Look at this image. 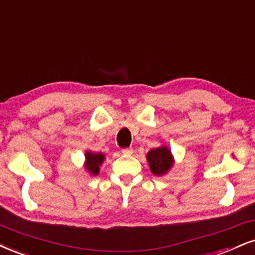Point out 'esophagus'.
I'll use <instances>...</instances> for the list:
<instances>
[{"mask_svg":"<svg viewBox=\"0 0 255 255\" xmlns=\"http://www.w3.org/2000/svg\"><path fill=\"white\" fill-rule=\"evenodd\" d=\"M132 152H133L132 147H127V149H123L122 150V153H123V155H125V156L132 155Z\"/></svg>","mask_w":255,"mask_h":255,"instance_id":"1","label":"esophagus"}]
</instances>
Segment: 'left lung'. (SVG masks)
<instances>
[{
  "label": "left lung",
  "instance_id": "obj_1",
  "mask_svg": "<svg viewBox=\"0 0 255 255\" xmlns=\"http://www.w3.org/2000/svg\"><path fill=\"white\" fill-rule=\"evenodd\" d=\"M146 159L149 163L150 170L156 176L168 174L175 163L171 150L166 145H161L156 149L150 150L146 153Z\"/></svg>",
  "mask_w": 255,
  "mask_h": 255
}]
</instances>
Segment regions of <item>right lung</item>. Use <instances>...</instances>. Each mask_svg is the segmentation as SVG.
<instances>
[{
  "instance_id": "add662e5",
  "label": "right lung",
  "mask_w": 255,
  "mask_h": 255,
  "mask_svg": "<svg viewBox=\"0 0 255 255\" xmlns=\"http://www.w3.org/2000/svg\"><path fill=\"white\" fill-rule=\"evenodd\" d=\"M105 161V155L102 152H93L87 150L85 152V163L84 168L91 175H98L100 170V165Z\"/></svg>"
}]
</instances>
